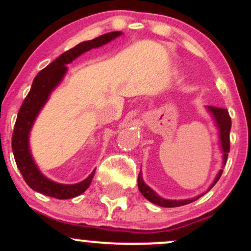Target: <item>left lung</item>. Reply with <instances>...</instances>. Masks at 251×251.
I'll list each match as a JSON object with an SVG mask.
<instances>
[{
  "mask_svg": "<svg viewBox=\"0 0 251 251\" xmlns=\"http://www.w3.org/2000/svg\"><path fill=\"white\" fill-rule=\"evenodd\" d=\"M210 112L214 114L216 123H217V126L220 127V133H221V146L222 150H223V164L226 165V159H227V153L230 151V128H231V118L229 116V112L226 108H220V107H214V106H209ZM222 174H223V170H221L220 174L217 175L216 179L212 185L210 186V189L217 183L218 179L221 178ZM138 188H139L140 192H142L144 197L146 200H149L152 203L157 204L159 206H165V208H176V206H181V205H186V204L191 203L198 198H192V200H185V201H169V200H164V198L159 197L153 190H151L148 185H145L142 179V176L138 177ZM209 189V190H210Z\"/></svg>",
  "mask_w": 251,
  "mask_h": 251,
  "instance_id": "left-lung-1",
  "label": "left lung"
}]
</instances>
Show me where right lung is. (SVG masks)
I'll list each match as a JSON object with an SVG mask.
<instances>
[{
  "instance_id": "add662e5",
  "label": "right lung",
  "mask_w": 251,
  "mask_h": 251,
  "mask_svg": "<svg viewBox=\"0 0 251 251\" xmlns=\"http://www.w3.org/2000/svg\"><path fill=\"white\" fill-rule=\"evenodd\" d=\"M119 35H122L120 31H112V33L103 34V35L89 40V41L79 43L75 47L66 50L59 57H56L47 67L39 72V74L34 79L29 93L25 98L19 113H17L15 127H14L13 137H11V148H13L16 165L21 172L22 177L25 183L35 191L57 198V200H68V198L76 197L85 192L93 179L94 172H92L91 176L81 183L73 184V185L59 184L46 178L37 170L35 163L31 158L29 146H28V135H29L31 125H33L37 113L47 101L50 92L57 83L61 81L65 75L66 71H67L66 65L73 61L75 57L81 55L85 51L92 50V48L100 47Z\"/></svg>"
}]
</instances>
